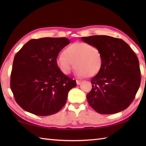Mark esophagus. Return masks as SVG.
I'll list each match as a JSON object with an SVG mask.
<instances>
[{"label":"esophagus","instance_id":"34e87169","mask_svg":"<svg viewBox=\"0 0 146 146\" xmlns=\"http://www.w3.org/2000/svg\"><path fill=\"white\" fill-rule=\"evenodd\" d=\"M81 80H76V82H77V85H80V84L81 83Z\"/></svg>","mask_w":146,"mask_h":146}]
</instances>
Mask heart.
<instances>
[{"mask_svg":"<svg viewBox=\"0 0 146 146\" xmlns=\"http://www.w3.org/2000/svg\"><path fill=\"white\" fill-rule=\"evenodd\" d=\"M76 66L78 77L94 76L102 66V56L99 48L87 42H77L66 47L63 54L57 56L56 63L64 74H69Z\"/></svg>","mask_w":146,"mask_h":146,"instance_id":"1","label":"heart"}]
</instances>
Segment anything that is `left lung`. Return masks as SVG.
I'll return each instance as SVG.
<instances>
[{
  "label": "left lung",
  "mask_w": 146,
  "mask_h": 146,
  "mask_svg": "<svg viewBox=\"0 0 146 146\" xmlns=\"http://www.w3.org/2000/svg\"><path fill=\"white\" fill-rule=\"evenodd\" d=\"M81 39L98 47L102 56V68L91 80L92 88L86 96L88 104L103 114L125 110L134 100L140 86L138 57L121 39L94 35Z\"/></svg>",
  "instance_id": "obj_1"
}]
</instances>
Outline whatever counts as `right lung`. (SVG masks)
<instances>
[{
	"instance_id": "1",
	"label": "right lung",
	"mask_w": 146,
	"mask_h": 146,
	"mask_svg": "<svg viewBox=\"0 0 146 146\" xmlns=\"http://www.w3.org/2000/svg\"><path fill=\"white\" fill-rule=\"evenodd\" d=\"M69 43L66 38L33 39L15 55L10 87L16 102L26 111L49 116L64 106L77 83L61 71L56 59Z\"/></svg>"
}]
</instances>
